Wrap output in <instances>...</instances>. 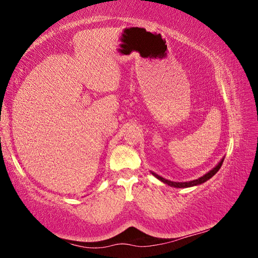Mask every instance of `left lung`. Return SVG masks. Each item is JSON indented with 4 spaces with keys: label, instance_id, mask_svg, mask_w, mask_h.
Masks as SVG:
<instances>
[{
    "label": "left lung",
    "instance_id": "8db88e82",
    "mask_svg": "<svg viewBox=\"0 0 258 258\" xmlns=\"http://www.w3.org/2000/svg\"><path fill=\"white\" fill-rule=\"evenodd\" d=\"M223 161H224V158H223L220 162L217 163V166H216L215 168H213L212 170L209 171V172L206 173L204 176H201V177H199V178H197V179H194V181H189V182H172V181H169V179H167V178L161 177L160 175L156 174V173H154V172H152V174H153L154 176L157 177L158 179H160L161 182H163V183L169 185V186H171V187H177V188H186V187L196 186V185H200V184H202V183L207 182L208 179H210L211 177H212V176L217 172V171L221 169V167H222V165H223Z\"/></svg>",
    "mask_w": 258,
    "mask_h": 258
}]
</instances>
